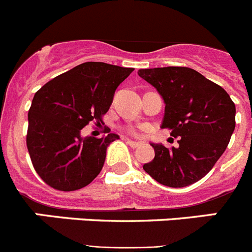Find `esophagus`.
<instances>
[{
    "label": "esophagus",
    "instance_id": "obj_1",
    "mask_svg": "<svg viewBox=\"0 0 252 252\" xmlns=\"http://www.w3.org/2000/svg\"><path fill=\"white\" fill-rule=\"evenodd\" d=\"M126 144H127V145L130 146V148H132V149H137L139 146H141V142L131 141V140H127V141H126Z\"/></svg>",
    "mask_w": 252,
    "mask_h": 252
}]
</instances>
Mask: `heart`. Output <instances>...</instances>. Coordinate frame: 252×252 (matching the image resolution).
Returning <instances> with one entry per match:
<instances>
[{"label":"heart","instance_id":"b5f03b06","mask_svg":"<svg viewBox=\"0 0 252 252\" xmlns=\"http://www.w3.org/2000/svg\"><path fill=\"white\" fill-rule=\"evenodd\" d=\"M127 131L131 133V135H135V136H139V135H141L142 131H144V127H133V126H130V127H127Z\"/></svg>","mask_w":252,"mask_h":252}]
</instances>
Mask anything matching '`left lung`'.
Wrapping results in <instances>:
<instances>
[{"label": "left lung", "mask_w": 252, "mask_h": 252, "mask_svg": "<svg viewBox=\"0 0 252 252\" xmlns=\"http://www.w3.org/2000/svg\"><path fill=\"white\" fill-rule=\"evenodd\" d=\"M165 102L161 128L179 137L178 148L151 144L155 158L144 170L162 186L182 188L204 177L226 150L236 107L221 86L187 66L139 69Z\"/></svg>", "instance_id": "8db88e82"}]
</instances>
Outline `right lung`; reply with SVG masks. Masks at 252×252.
Listing matches in <instances>:
<instances>
[{"label":"right lung","instance_id":"right-lung-1","mask_svg":"<svg viewBox=\"0 0 252 252\" xmlns=\"http://www.w3.org/2000/svg\"><path fill=\"white\" fill-rule=\"evenodd\" d=\"M133 68L101 62L79 64L44 84L29 110L26 135L30 159L39 177L51 188L77 190L99 174L107 146L119 139L81 136L90 122L103 124L116 88Z\"/></svg>","mask_w":252,"mask_h":252}]
</instances>
